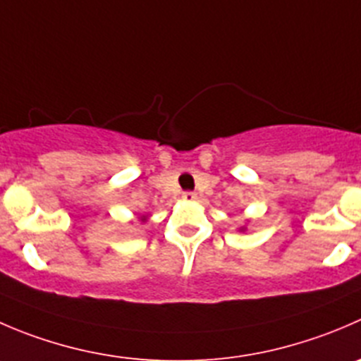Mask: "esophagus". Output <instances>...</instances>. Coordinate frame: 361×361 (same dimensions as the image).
Masks as SVG:
<instances>
[{"mask_svg": "<svg viewBox=\"0 0 361 361\" xmlns=\"http://www.w3.org/2000/svg\"><path fill=\"white\" fill-rule=\"evenodd\" d=\"M181 197H183L185 201H194V199H197V194H195V192L187 190V192H183V195H181Z\"/></svg>", "mask_w": 361, "mask_h": 361, "instance_id": "esophagus-1", "label": "esophagus"}]
</instances>
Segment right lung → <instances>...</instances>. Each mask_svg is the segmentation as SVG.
Returning a JSON list of instances; mask_svg holds the SVG:
<instances>
[{
    "mask_svg": "<svg viewBox=\"0 0 361 361\" xmlns=\"http://www.w3.org/2000/svg\"><path fill=\"white\" fill-rule=\"evenodd\" d=\"M142 220H145V219H142Z\"/></svg>",
    "mask_w": 361,
    "mask_h": 361,
    "instance_id": "obj_1",
    "label": "right lung"
}]
</instances>
